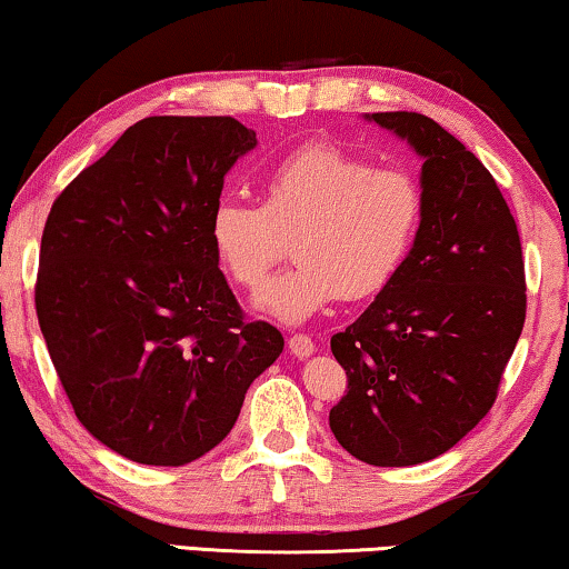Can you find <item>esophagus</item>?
<instances>
[{"mask_svg": "<svg viewBox=\"0 0 569 569\" xmlns=\"http://www.w3.org/2000/svg\"><path fill=\"white\" fill-rule=\"evenodd\" d=\"M288 350H291L296 358H309V355L317 350V342H313L309 335L296 332V335L288 337Z\"/></svg>", "mask_w": 569, "mask_h": 569, "instance_id": "34e87169", "label": "esophagus"}]
</instances>
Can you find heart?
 Here are the masks:
<instances>
[{"mask_svg": "<svg viewBox=\"0 0 569 569\" xmlns=\"http://www.w3.org/2000/svg\"><path fill=\"white\" fill-rule=\"evenodd\" d=\"M427 197L403 168L311 146L273 168L262 197H222L209 240L232 283L258 288L291 242L296 266L258 293V307L299 325L337 296L362 301L393 281L419 240Z\"/></svg>", "mask_w": 569, "mask_h": 569, "instance_id": "heart-1", "label": "heart"}]
</instances>
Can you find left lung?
<instances>
[{
    "instance_id": "obj_1",
    "label": "left lung",
    "mask_w": 569,
    "mask_h": 569,
    "mask_svg": "<svg viewBox=\"0 0 569 569\" xmlns=\"http://www.w3.org/2000/svg\"><path fill=\"white\" fill-rule=\"evenodd\" d=\"M423 158L427 214L409 260L332 337L347 391L337 442L376 468L445 455L496 403L527 319L521 237L496 178L419 112H376Z\"/></svg>"
}]
</instances>
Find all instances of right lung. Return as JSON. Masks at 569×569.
Here are the masks:
<instances>
[{
    "label": "right lung",
    "instance_id": "obj_1",
    "mask_svg": "<svg viewBox=\"0 0 569 569\" xmlns=\"http://www.w3.org/2000/svg\"><path fill=\"white\" fill-rule=\"evenodd\" d=\"M256 142L234 117H146L50 207L40 332L76 417L132 462L181 468L214 449L283 352L209 240L224 176Z\"/></svg>",
    "mask_w": 569,
    "mask_h": 569
}]
</instances>
